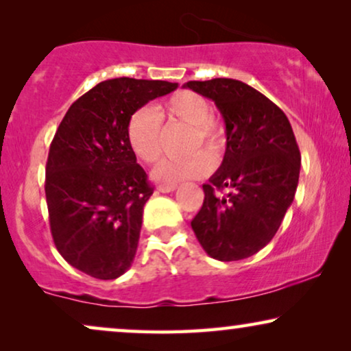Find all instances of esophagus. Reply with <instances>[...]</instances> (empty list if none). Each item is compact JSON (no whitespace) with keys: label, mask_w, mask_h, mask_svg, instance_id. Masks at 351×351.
<instances>
[{"label":"esophagus","mask_w":351,"mask_h":351,"mask_svg":"<svg viewBox=\"0 0 351 351\" xmlns=\"http://www.w3.org/2000/svg\"><path fill=\"white\" fill-rule=\"evenodd\" d=\"M176 190V185L174 184H161L158 185V191H161V193H169V191H174Z\"/></svg>","instance_id":"esophagus-1"}]
</instances>
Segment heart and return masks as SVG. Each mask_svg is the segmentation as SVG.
<instances>
[{"label":"heart","mask_w":351,"mask_h":351,"mask_svg":"<svg viewBox=\"0 0 351 351\" xmlns=\"http://www.w3.org/2000/svg\"><path fill=\"white\" fill-rule=\"evenodd\" d=\"M169 117L193 126L191 152L203 150L210 160H219L225 147V131L222 124L210 117V105L203 95L191 90H179L171 95L158 114L153 108H141L129 119L128 143L137 160L153 165L161 156L162 121ZM204 153H196L189 160H165L155 167L153 177L165 184H177L190 179H199L210 171V161Z\"/></svg>","instance_id":"b5f03b06"}]
</instances>
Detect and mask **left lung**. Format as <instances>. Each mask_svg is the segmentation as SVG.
Instances as JSON below:
<instances>
[{"label": "left lung", "instance_id": "left-lung-1", "mask_svg": "<svg viewBox=\"0 0 351 351\" xmlns=\"http://www.w3.org/2000/svg\"><path fill=\"white\" fill-rule=\"evenodd\" d=\"M185 88L214 100L227 131L222 166L203 185L191 228L208 256L243 261L271 241L294 201L299 145L285 112L243 81H189ZM223 189L228 195L219 197Z\"/></svg>", "mask_w": 351, "mask_h": 351}]
</instances>
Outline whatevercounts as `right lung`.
Here are the masks:
<instances>
[{"mask_svg":"<svg viewBox=\"0 0 351 351\" xmlns=\"http://www.w3.org/2000/svg\"><path fill=\"white\" fill-rule=\"evenodd\" d=\"M177 86L102 81L71 104L57 128L46 162V203L57 251L76 270L114 280L131 267L153 186L129 147L128 124Z\"/></svg>","mask_w":351,"mask_h":351,"instance_id":"obj_1","label":"right lung"}]
</instances>
